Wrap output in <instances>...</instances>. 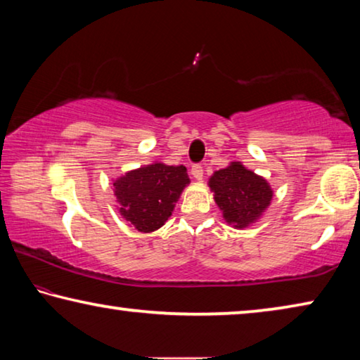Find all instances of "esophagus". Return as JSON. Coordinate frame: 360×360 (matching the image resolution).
<instances>
[{
  "mask_svg": "<svg viewBox=\"0 0 360 360\" xmlns=\"http://www.w3.org/2000/svg\"><path fill=\"white\" fill-rule=\"evenodd\" d=\"M191 173H192L193 178L200 181V179L203 178V167H202L200 163H195V165H192V169H191Z\"/></svg>",
  "mask_w": 360,
  "mask_h": 360,
  "instance_id": "obj_1",
  "label": "esophagus"
}]
</instances>
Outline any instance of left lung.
<instances>
[{
  "instance_id": "left-lung-1",
  "label": "left lung",
  "mask_w": 360,
  "mask_h": 360,
  "mask_svg": "<svg viewBox=\"0 0 360 360\" xmlns=\"http://www.w3.org/2000/svg\"><path fill=\"white\" fill-rule=\"evenodd\" d=\"M210 187L224 219L236 227H247L258 219L272 198L269 184L237 162L216 171Z\"/></svg>"
}]
</instances>
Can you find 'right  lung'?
Instances as JSON below:
<instances>
[{"label": "right lung", "mask_w": 360, "mask_h": 360, "mask_svg": "<svg viewBox=\"0 0 360 360\" xmlns=\"http://www.w3.org/2000/svg\"><path fill=\"white\" fill-rule=\"evenodd\" d=\"M186 184V167L153 163L129 171L113 187L123 218L141 232H152L168 221Z\"/></svg>", "instance_id": "obj_1"}]
</instances>
